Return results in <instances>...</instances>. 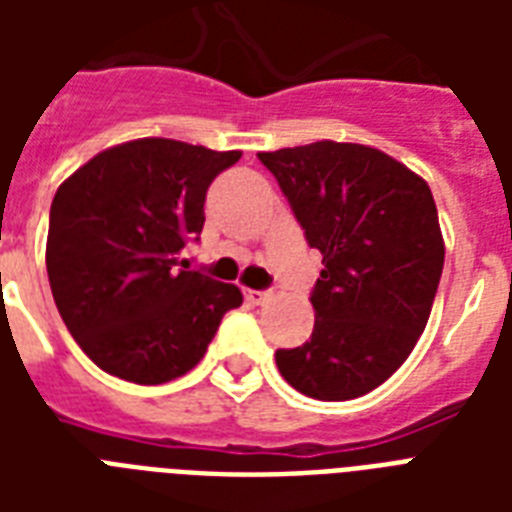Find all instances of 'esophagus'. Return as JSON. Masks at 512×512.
Here are the masks:
<instances>
[{
    "mask_svg": "<svg viewBox=\"0 0 512 512\" xmlns=\"http://www.w3.org/2000/svg\"><path fill=\"white\" fill-rule=\"evenodd\" d=\"M244 297H247L249 305H263L271 300V292H260V289H244Z\"/></svg>",
    "mask_w": 512,
    "mask_h": 512,
    "instance_id": "1",
    "label": "esophagus"
}]
</instances>
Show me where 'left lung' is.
I'll list each match as a JSON object with an SVG mask.
<instances>
[{
    "label": "left lung",
    "instance_id": "8db88e82",
    "mask_svg": "<svg viewBox=\"0 0 512 512\" xmlns=\"http://www.w3.org/2000/svg\"><path fill=\"white\" fill-rule=\"evenodd\" d=\"M257 159L321 252L311 340L276 350L281 377L319 401L374 390L420 340L444 271V236L420 175L377 148L319 140Z\"/></svg>",
    "mask_w": 512,
    "mask_h": 512
}]
</instances>
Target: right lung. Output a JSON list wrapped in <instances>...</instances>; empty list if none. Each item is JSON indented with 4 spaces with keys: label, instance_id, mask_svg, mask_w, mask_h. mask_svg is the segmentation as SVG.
<instances>
[{
    "label": "right lung",
    "instance_id": "obj_1",
    "mask_svg": "<svg viewBox=\"0 0 512 512\" xmlns=\"http://www.w3.org/2000/svg\"><path fill=\"white\" fill-rule=\"evenodd\" d=\"M239 159L241 151L140 138L100 151L60 183L47 276L60 319L103 372L138 385L183 377L241 305L236 284L180 257L199 241L209 183Z\"/></svg>",
    "mask_w": 512,
    "mask_h": 512
}]
</instances>
